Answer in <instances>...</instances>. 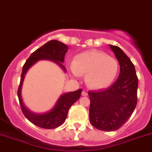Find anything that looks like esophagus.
<instances>
[{
	"instance_id": "obj_1",
	"label": "esophagus",
	"mask_w": 152,
	"mask_h": 152,
	"mask_svg": "<svg viewBox=\"0 0 152 152\" xmlns=\"http://www.w3.org/2000/svg\"><path fill=\"white\" fill-rule=\"evenodd\" d=\"M82 96H88V93H87V92H86V91H83V92H82Z\"/></svg>"
}]
</instances>
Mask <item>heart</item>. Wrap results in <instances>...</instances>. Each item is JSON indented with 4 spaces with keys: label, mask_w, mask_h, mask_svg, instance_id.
<instances>
[{
    "label": "heart",
    "mask_w": 152,
    "mask_h": 152,
    "mask_svg": "<svg viewBox=\"0 0 152 152\" xmlns=\"http://www.w3.org/2000/svg\"><path fill=\"white\" fill-rule=\"evenodd\" d=\"M119 64L114 57L99 50L82 53L74 58L71 72L75 76L86 75L87 85L99 89L112 84L118 74Z\"/></svg>",
    "instance_id": "obj_1"
}]
</instances>
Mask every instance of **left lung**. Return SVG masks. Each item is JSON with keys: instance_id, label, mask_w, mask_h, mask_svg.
Segmentation results:
<instances>
[{"instance_id": "obj_1", "label": "left lung", "mask_w": 152, "mask_h": 152, "mask_svg": "<svg viewBox=\"0 0 152 152\" xmlns=\"http://www.w3.org/2000/svg\"><path fill=\"white\" fill-rule=\"evenodd\" d=\"M120 65L118 78L105 89L89 91V121L102 131H115L127 122L137 105V77L134 64L118 47L109 45Z\"/></svg>"}]
</instances>
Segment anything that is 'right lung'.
Returning a JSON list of instances; mask_svg holds the SVG:
<instances>
[{
  "instance_id": "right-lung-1",
  "label": "right lung",
  "mask_w": 152,
  "mask_h": 152,
  "mask_svg": "<svg viewBox=\"0 0 152 152\" xmlns=\"http://www.w3.org/2000/svg\"><path fill=\"white\" fill-rule=\"evenodd\" d=\"M68 49L66 45L56 39L50 40L34 51L27 59L22 69L20 82L18 90V96L21 110L23 112L25 117L30 122H32L34 125L42 129H55V128L59 127L65 122L69 108L72 106L75 102H76L80 98L82 89H80L74 92H70L62 95L60 99H58L53 109L48 113H44V114H35L30 112L25 106L21 98V89L23 86L25 74L34 63L40 60H52L60 66L63 70L66 71V68L64 66H63L62 63L64 61V57Z\"/></svg>"
}]
</instances>
